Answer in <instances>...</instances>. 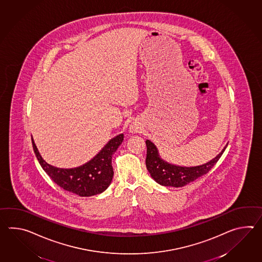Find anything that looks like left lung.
<instances>
[{"instance_id":"left-lung-1","label":"left lung","mask_w":262,"mask_h":262,"mask_svg":"<svg viewBox=\"0 0 262 262\" xmlns=\"http://www.w3.org/2000/svg\"><path fill=\"white\" fill-rule=\"evenodd\" d=\"M145 145V165L148 172L150 173L152 179L163 186H172L176 188L185 186L188 183L194 181L198 180V178L207 174L219 161L222 154L224 153L227 146L226 145L224 149L215 158H213L208 163L198 166L186 167L174 165L163 161V159L160 158L156 145H154L151 141L146 140Z\"/></svg>"}]
</instances>
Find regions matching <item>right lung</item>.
Masks as SVG:
<instances>
[{
	"mask_svg": "<svg viewBox=\"0 0 262 262\" xmlns=\"http://www.w3.org/2000/svg\"><path fill=\"white\" fill-rule=\"evenodd\" d=\"M123 140V134H118L111 139L91 161L71 169L57 168L50 165L41 157L33 138L32 143L41 167L58 186L79 196H92L104 192L110 185L114 176L112 156Z\"/></svg>",
	"mask_w": 262,
	"mask_h": 262,
	"instance_id": "right-lung-1",
	"label": "right lung"
}]
</instances>
